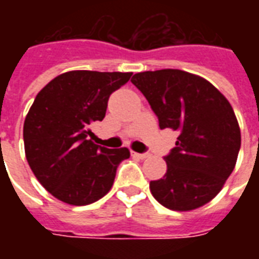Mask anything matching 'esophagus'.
<instances>
[{"instance_id": "esophagus-1", "label": "esophagus", "mask_w": 259, "mask_h": 259, "mask_svg": "<svg viewBox=\"0 0 259 259\" xmlns=\"http://www.w3.org/2000/svg\"><path fill=\"white\" fill-rule=\"evenodd\" d=\"M132 157L139 158V159H146V158L150 157V154H139V152L132 151Z\"/></svg>"}]
</instances>
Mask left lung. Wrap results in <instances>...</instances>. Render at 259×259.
I'll return each instance as SVG.
<instances>
[{"instance_id": "obj_1", "label": "left lung", "mask_w": 259, "mask_h": 259, "mask_svg": "<svg viewBox=\"0 0 259 259\" xmlns=\"http://www.w3.org/2000/svg\"><path fill=\"white\" fill-rule=\"evenodd\" d=\"M132 83L151 105L159 127L179 132L176 147L163 157L166 174L150 182L154 198L174 211L209 202L233 172L240 151L232 105L208 80L179 69L136 73Z\"/></svg>"}]
</instances>
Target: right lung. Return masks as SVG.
<instances>
[{
	"instance_id": "1",
	"label": "right lung",
	"mask_w": 259,
	"mask_h": 259,
	"mask_svg": "<svg viewBox=\"0 0 259 259\" xmlns=\"http://www.w3.org/2000/svg\"><path fill=\"white\" fill-rule=\"evenodd\" d=\"M130 77V72L72 70L36 96L23 124L26 159L55 198L87 205L111 190L119 163L130 151L94 144L90 126L104 119L109 96Z\"/></svg>"
}]
</instances>
